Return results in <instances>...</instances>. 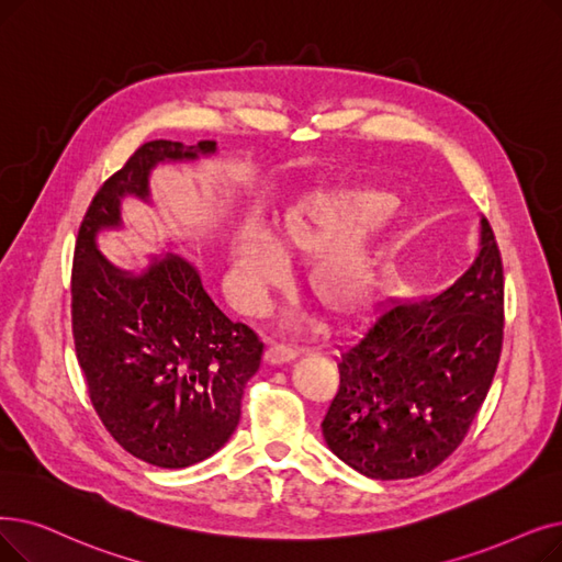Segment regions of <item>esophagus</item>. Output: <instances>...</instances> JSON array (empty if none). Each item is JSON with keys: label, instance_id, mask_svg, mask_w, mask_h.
<instances>
[{"label": "esophagus", "instance_id": "34e87169", "mask_svg": "<svg viewBox=\"0 0 562 562\" xmlns=\"http://www.w3.org/2000/svg\"><path fill=\"white\" fill-rule=\"evenodd\" d=\"M296 356H299V351H296V349L284 347V345H278V341H271V345L266 347V353H263V358H266V362H268V364H282V362L294 360Z\"/></svg>", "mask_w": 562, "mask_h": 562}]
</instances>
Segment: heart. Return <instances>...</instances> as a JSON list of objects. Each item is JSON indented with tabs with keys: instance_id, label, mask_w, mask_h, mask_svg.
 I'll return each mask as SVG.
<instances>
[{
	"instance_id": "b5f03b06",
	"label": "heart",
	"mask_w": 562,
	"mask_h": 562,
	"mask_svg": "<svg viewBox=\"0 0 562 562\" xmlns=\"http://www.w3.org/2000/svg\"><path fill=\"white\" fill-rule=\"evenodd\" d=\"M385 192L333 188L307 192L284 206L261 238L238 229L229 240L236 299L257 307L282 278V259L310 257L301 282L305 294L333 322L360 314L376 296L385 232L402 217Z\"/></svg>"
}]
</instances>
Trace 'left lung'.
I'll list each match as a JSON object with an SVG mask.
<instances>
[{"label":"left lung","mask_w":562,"mask_h":562,"mask_svg":"<svg viewBox=\"0 0 562 562\" xmlns=\"http://www.w3.org/2000/svg\"><path fill=\"white\" fill-rule=\"evenodd\" d=\"M501 347L503 261L482 217L477 257L452 286L420 305H381L341 349L322 423L328 448L374 480L429 473L467 436Z\"/></svg>","instance_id":"obj_1"}]
</instances>
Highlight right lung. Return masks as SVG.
<instances>
[{"instance_id":"obj_1","label":"right lung","mask_w":562,"mask_h":562,"mask_svg":"<svg viewBox=\"0 0 562 562\" xmlns=\"http://www.w3.org/2000/svg\"><path fill=\"white\" fill-rule=\"evenodd\" d=\"M211 154V139L142 144L95 192L72 257V339L89 400L114 441L158 469L192 467L229 441L263 345L217 310L186 259L167 252L128 273L99 252L95 236L121 227L124 198L149 202L156 165Z\"/></svg>"}]
</instances>
